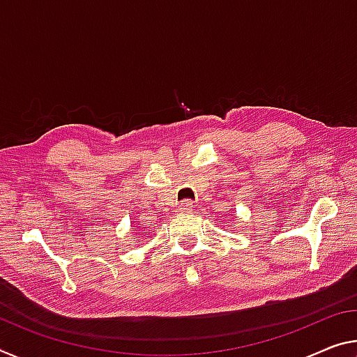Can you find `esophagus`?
Wrapping results in <instances>:
<instances>
[{
	"instance_id": "34e87169",
	"label": "esophagus",
	"mask_w": 357,
	"mask_h": 357,
	"mask_svg": "<svg viewBox=\"0 0 357 357\" xmlns=\"http://www.w3.org/2000/svg\"><path fill=\"white\" fill-rule=\"evenodd\" d=\"M192 208H194V203H192L190 200H184V202L179 205V211H181V213H190Z\"/></svg>"
}]
</instances>
